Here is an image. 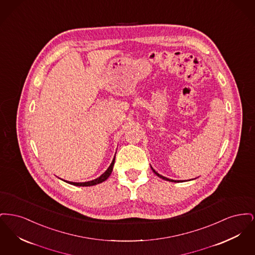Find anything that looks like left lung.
Here are the masks:
<instances>
[{"label": "left lung", "instance_id": "1", "mask_svg": "<svg viewBox=\"0 0 255 255\" xmlns=\"http://www.w3.org/2000/svg\"><path fill=\"white\" fill-rule=\"evenodd\" d=\"M151 168H152V170H153V172L158 176V178H160V179H162V180H165V181H168V182H181V181H176V180H171V179H168V178H166V177H163V176H161V175H159L158 174V172H156L155 170H154V168L151 166Z\"/></svg>", "mask_w": 255, "mask_h": 255}]
</instances>
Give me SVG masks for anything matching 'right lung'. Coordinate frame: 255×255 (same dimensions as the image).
<instances>
[{
  "mask_svg": "<svg viewBox=\"0 0 255 255\" xmlns=\"http://www.w3.org/2000/svg\"><path fill=\"white\" fill-rule=\"evenodd\" d=\"M115 159H116V155H115V157L113 158L112 163L110 164L108 169L106 170L101 176H99L98 178L93 180V181H89V182H69V181H65V180H64V182H68V183L73 184V185H76V186H92V185H96V184H98V183H101V182L106 181V180L109 178L110 175H111V173H112V171H113V168H114ZM61 180H62V179H61ZM62 181H63V180H62Z\"/></svg>",
  "mask_w": 255,
  "mask_h": 255,
  "instance_id": "obj_1",
  "label": "right lung"
}]
</instances>
